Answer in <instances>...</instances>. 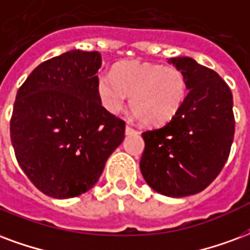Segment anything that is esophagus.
<instances>
[{"label":"esophagus","mask_w":250,"mask_h":250,"mask_svg":"<svg viewBox=\"0 0 250 250\" xmlns=\"http://www.w3.org/2000/svg\"><path fill=\"white\" fill-rule=\"evenodd\" d=\"M136 132H138V131L135 130V128H132V127H131L130 125H125V134H127V135L136 134Z\"/></svg>","instance_id":"34e87169"}]
</instances>
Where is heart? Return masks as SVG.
I'll return each instance as SVG.
<instances>
[{
    "instance_id": "b5f03b06",
    "label": "heart",
    "mask_w": 250,
    "mask_h": 250,
    "mask_svg": "<svg viewBox=\"0 0 250 250\" xmlns=\"http://www.w3.org/2000/svg\"><path fill=\"white\" fill-rule=\"evenodd\" d=\"M102 106L111 114L123 110L125 95L130 108L144 125L167 123L187 98V79L182 70L149 62H125L114 70V78L101 74L97 81Z\"/></svg>"
}]
</instances>
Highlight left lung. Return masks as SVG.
Instances as JSON below:
<instances>
[{
  "instance_id": "obj_1",
  "label": "left lung",
  "mask_w": 250,
  "mask_h": 250,
  "mask_svg": "<svg viewBox=\"0 0 250 250\" xmlns=\"http://www.w3.org/2000/svg\"><path fill=\"white\" fill-rule=\"evenodd\" d=\"M187 79V98L167 125L146 131L140 171L153 191L199 193L217 177L233 143V97L219 74L195 59H168Z\"/></svg>"
}]
</instances>
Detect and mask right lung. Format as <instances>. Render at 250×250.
Listing matches in <instances>:
<instances>
[{"mask_svg": "<svg viewBox=\"0 0 250 250\" xmlns=\"http://www.w3.org/2000/svg\"><path fill=\"white\" fill-rule=\"evenodd\" d=\"M98 51L71 50L37 66L17 91L10 139L30 182L54 199L87 192L125 139V120L98 97Z\"/></svg>", "mask_w": 250, "mask_h": 250, "instance_id": "obj_1", "label": "right lung"}]
</instances>
